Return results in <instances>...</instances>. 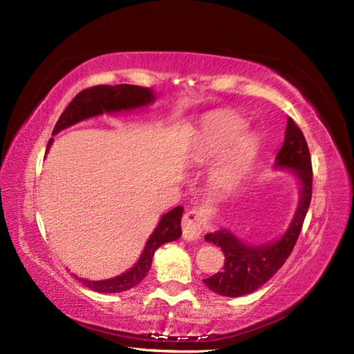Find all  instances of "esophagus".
<instances>
[{
  "label": "esophagus",
  "mask_w": 354,
  "mask_h": 354,
  "mask_svg": "<svg viewBox=\"0 0 354 354\" xmlns=\"http://www.w3.org/2000/svg\"><path fill=\"white\" fill-rule=\"evenodd\" d=\"M203 213L198 209L187 210L183 218V234L187 241H196L203 233Z\"/></svg>",
  "instance_id": "esophagus-1"
}]
</instances>
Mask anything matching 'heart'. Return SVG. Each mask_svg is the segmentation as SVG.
<instances>
[{
	"label": "heart",
	"mask_w": 354,
	"mask_h": 354,
	"mask_svg": "<svg viewBox=\"0 0 354 354\" xmlns=\"http://www.w3.org/2000/svg\"><path fill=\"white\" fill-rule=\"evenodd\" d=\"M245 121L233 113H212L204 118L196 136L199 156L210 159L219 155L230 142L225 153L216 164L212 179L219 189H232L250 167L258 153V138L253 133L239 135Z\"/></svg>",
	"instance_id": "b5f03b06"
}]
</instances>
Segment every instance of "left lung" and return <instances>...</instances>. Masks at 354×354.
<instances>
[{
    "label": "left lung",
    "mask_w": 354,
    "mask_h": 354,
    "mask_svg": "<svg viewBox=\"0 0 354 354\" xmlns=\"http://www.w3.org/2000/svg\"><path fill=\"white\" fill-rule=\"evenodd\" d=\"M276 167L292 169L301 183L299 205L290 228L281 239L258 247L244 244L227 230L205 234V241L221 247L225 256L223 272L203 279L212 292L228 297L250 295L264 286L292 254L308 212L313 185V169L306 136L292 118L287 121L286 138L276 156Z\"/></svg>",
    "instance_id": "obj_1"
}]
</instances>
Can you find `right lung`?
<instances>
[{"label":"right lung","instance_id":"1","mask_svg":"<svg viewBox=\"0 0 354 354\" xmlns=\"http://www.w3.org/2000/svg\"><path fill=\"white\" fill-rule=\"evenodd\" d=\"M155 100L153 93L149 87L141 86H131V84H118V86H95L81 90V92L75 96L71 104L66 107L64 112L61 113L58 122L55 124L53 135H57L59 130L66 129L72 124L80 122L87 118H92L96 115H101L104 112H121V110H130L145 106ZM52 138L48 140L47 147H50ZM181 216H183V207H175V209L165 213L159 221L155 232L151 233L147 244H145L144 252L141 254L140 261L136 262L135 267H131L129 272L122 273L116 278L107 279V281H88L75 276L80 282L84 283L86 287L92 288L93 292L98 293H120L126 292L129 288H133L138 286L149 273L151 267V259L159 247L165 242L175 241L181 236Z\"/></svg>","mask_w":354,"mask_h":354}]
</instances>
